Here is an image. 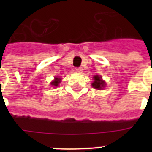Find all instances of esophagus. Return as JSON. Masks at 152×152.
I'll return each instance as SVG.
<instances>
[{
    "label": "esophagus",
    "instance_id": "34e87169",
    "mask_svg": "<svg viewBox=\"0 0 152 152\" xmlns=\"http://www.w3.org/2000/svg\"><path fill=\"white\" fill-rule=\"evenodd\" d=\"M76 71L77 72H83V69L81 67H78V68H76Z\"/></svg>",
    "mask_w": 152,
    "mask_h": 152
}]
</instances>
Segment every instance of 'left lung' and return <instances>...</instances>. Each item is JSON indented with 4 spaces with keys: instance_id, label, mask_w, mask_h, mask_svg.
<instances>
[{
    "instance_id": "left-lung-1",
    "label": "left lung",
    "mask_w": 152,
    "mask_h": 152,
    "mask_svg": "<svg viewBox=\"0 0 152 152\" xmlns=\"http://www.w3.org/2000/svg\"><path fill=\"white\" fill-rule=\"evenodd\" d=\"M101 77L99 76H95L94 77V82L92 83V87L95 89H102V88L105 87V83L103 80H102Z\"/></svg>"
}]
</instances>
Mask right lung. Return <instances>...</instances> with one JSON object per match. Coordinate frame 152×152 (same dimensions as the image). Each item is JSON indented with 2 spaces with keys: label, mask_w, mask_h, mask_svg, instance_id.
Instances as JSON below:
<instances>
[{
  "label": "right lung",
  "mask_w": 152,
  "mask_h": 152,
  "mask_svg": "<svg viewBox=\"0 0 152 152\" xmlns=\"http://www.w3.org/2000/svg\"><path fill=\"white\" fill-rule=\"evenodd\" d=\"M61 82V79L60 78H55V80L53 81L52 82V84L53 86H55V87H57V86H58V83Z\"/></svg>",
  "instance_id": "obj_1"
}]
</instances>
